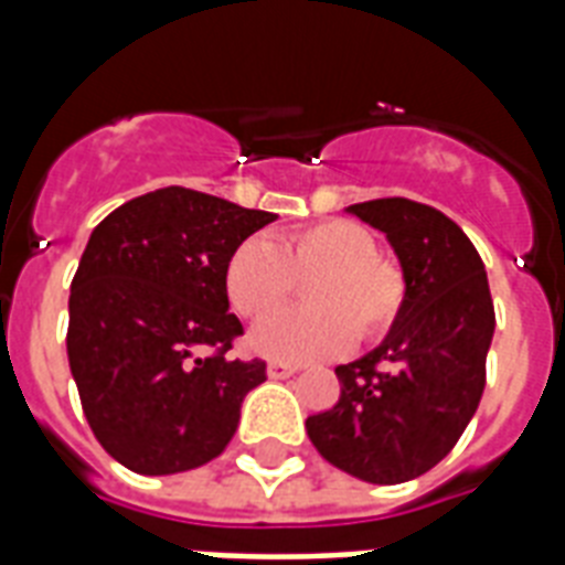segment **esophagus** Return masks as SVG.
I'll use <instances>...</instances> for the list:
<instances>
[{
	"label": "esophagus",
	"instance_id": "1",
	"mask_svg": "<svg viewBox=\"0 0 565 565\" xmlns=\"http://www.w3.org/2000/svg\"><path fill=\"white\" fill-rule=\"evenodd\" d=\"M266 372H269V377H290L299 372V366H296V363H287V361H269Z\"/></svg>",
	"mask_w": 565,
	"mask_h": 565
}]
</instances>
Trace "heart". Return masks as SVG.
<instances>
[{
  "mask_svg": "<svg viewBox=\"0 0 565 565\" xmlns=\"http://www.w3.org/2000/svg\"><path fill=\"white\" fill-rule=\"evenodd\" d=\"M305 277L301 296L308 305L264 319L248 337L255 352L292 363L334 358L352 340H381L407 301V275L398 260L377 255L372 231L352 220L284 231L275 243L243 239L225 264V292L239 317L260 319L290 301Z\"/></svg>",
  "mask_w": 565,
  "mask_h": 565,
  "instance_id": "obj_1",
  "label": "heart"
}]
</instances>
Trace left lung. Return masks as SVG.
<instances>
[{"label": "left lung", "instance_id": "8db88e82", "mask_svg": "<svg viewBox=\"0 0 565 565\" xmlns=\"http://www.w3.org/2000/svg\"><path fill=\"white\" fill-rule=\"evenodd\" d=\"M349 211L393 243L407 301L375 352L337 366L340 398L305 428L337 469L404 483L434 469L478 411L495 308L478 248L446 213L398 195Z\"/></svg>", "mask_w": 565, "mask_h": 565}]
</instances>
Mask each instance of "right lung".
<instances>
[{
    "instance_id": "obj_1",
    "label": "right lung",
    "mask_w": 565,
    "mask_h": 565,
    "mask_svg": "<svg viewBox=\"0 0 565 565\" xmlns=\"http://www.w3.org/2000/svg\"><path fill=\"white\" fill-rule=\"evenodd\" d=\"M275 220L216 195L163 188L93 228L70 287L66 354L99 446L137 475L220 457L266 361L231 358V252Z\"/></svg>"
}]
</instances>
